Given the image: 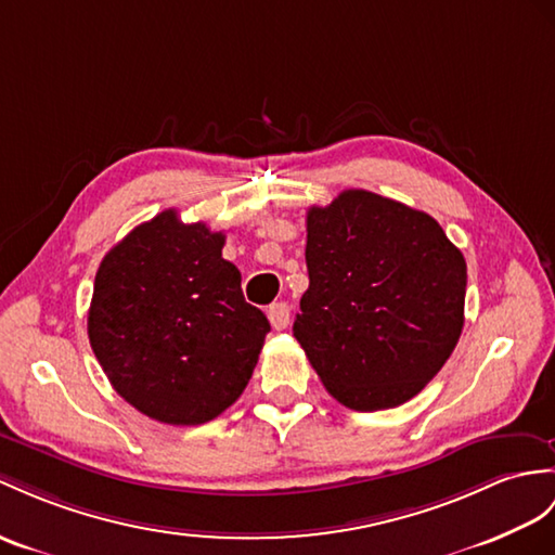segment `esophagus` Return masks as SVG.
<instances>
[{
	"label": "esophagus",
	"mask_w": 555,
	"mask_h": 555,
	"mask_svg": "<svg viewBox=\"0 0 555 555\" xmlns=\"http://www.w3.org/2000/svg\"><path fill=\"white\" fill-rule=\"evenodd\" d=\"M268 320L273 324V330H287L289 324V306L285 301H278V304H270L268 306Z\"/></svg>",
	"instance_id": "34e87169"
}]
</instances>
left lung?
<instances>
[{"mask_svg":"<svg viewBox=\"0 0 555 555\" xmlns=\"http://www.w3.org/2000/svg\"><path fill=\"white\" fill-rule=\"evenodd\" d=\"M306 231L294 336L320 382L358 412L412 400L462 336L464 254L434 216L370 191L310 207Z\"/></svg>","mask_w":555,"mask_h":555,"instance_id":"obj_1","label":"left lung"}]
</instances>
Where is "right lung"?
<instances>
[{"label":"right lung","mask_w":555,"mask_h":555,"mask_svg":"<svg viewBox=\"0 0 555 555\" xmlns=\"http://www.w3.org/2000/svg\"><path fill=\"white\" fill-rule=\"evenodd\" d=\"M223 245V233L167 209L99 266L91 348L117 393L155 422H211L242 396L259 362L270 324L245 301Z\"/></svg>","instance_id":"obj_1"}]
</instances>
